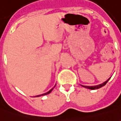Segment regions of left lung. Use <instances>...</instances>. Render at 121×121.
<instances>
[{"label": "left lung", "mask_w": 121, "mask_h": 121, "mask_svg": "<svg viewBox=\"0 0 121 121\" xmlns=\"http://www.w3.org/2000/svg\"><path fill=\"white\" fill-rule=\"evenodd\" d=\"M110 79V78H109ZM109 79L107 80V81H106L105 82H104V83H103L101 84L98 85H95V86H85V85H82L83 87H85V88H87V89H99V88H101L102 87H103L104 85H105L106 83L108 82V81L109 80Z\"/></svg>", "instance_id": "obj_1"}]
</instances>
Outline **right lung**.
Here are the masks:
<instances>
[{"label": "right lung", "instance_id": "add662e5", "mask_svg": "<svg viewBox=\"0 0 121 121\" xmlns=\"http://www.w3.org/2000/svg\"><path fill=\"white\" fill-rule=\"evenodd\" d=\"M53 89L54 88H52V89H50V91L48 92H47V93H43V94H42V95H36V96H35V97H40V96H43V95H48V94H49L50 93H51V91L53 90Z\"/></svg>", "mask_w": 121, "mask_h": 121}]
</instances>
